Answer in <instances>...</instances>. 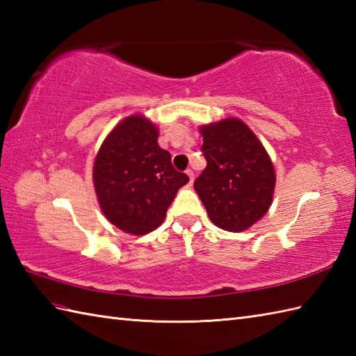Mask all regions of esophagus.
<instances>
[{
  "instance_id": "esophagus-1",
  "label": "esophagus",
  "mask_w": 356,
  "mask_h": 356,
  "mask_svg": "<svg viewBox=\"0 0 356 356\" xmlns=\"http://www.w3.org/2000/svg\"><path fill=\"white\" fill-rule=\"evenodd\" d=\"M186 176L190 177V185H193V182H194V172L191 170H186Z\"/></svg>"
}]
</instances>
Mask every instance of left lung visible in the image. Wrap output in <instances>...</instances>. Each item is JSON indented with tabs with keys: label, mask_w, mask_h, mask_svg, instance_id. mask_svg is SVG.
I'll use <instances>...</instances> for the list:
<instances>
[{
	"label": "left lung",
	"mask_w": 356,
	"mask_h": 356,
	"mask_svg": "<svg viewBox=\"0 0 356 356\" xmlns=\"http://www.w3.org/2000/svg\"><path fill=\"white\" fill-rule=\"evenodd\" d=\"M199 130L207 168L195 179L194 190L209 220L229 232L251 228L274 199L277 177L266 148L237 118L202 125Z\"/></svg>",
	"instance_id": "left-lung-1"
}]
</instances>
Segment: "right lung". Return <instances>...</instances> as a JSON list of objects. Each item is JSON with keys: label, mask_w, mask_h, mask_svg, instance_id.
<instances>
[{"label": "right lung", "mask_w": 356, "mask_h": 356, "mask_svg": "<svg viewBox=\"0 0 356 356\" xmlns=\"http://www.w3.org/2000/svg\"><path fill=\"white\" fill-rule=\"evenodd\" d=\"M157 139L156 124L136 113L113 128L95 157L93 185L102 213L131 236L159 228L177 191L190 182L172 168L171 154Z\"/></svg>", "instance_id": "right-lung-1"}]
</instances>
